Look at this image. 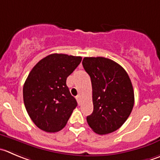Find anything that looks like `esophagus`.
I'll return each mask as SVG.
<instances>
[{
	"instance_id": "1",
	"label": "esophagus",
	"mask_w": 160,
	"mask_h": 160,
	"mask_svg": "<svg viewBox=\"0 0 160 160\" xmlns=\"http://www.w3.org/2000/svg\"><path fill=\"white\" fill-rule=\"evenodd\" d=\"M77 102H78V104H79V105H80V101H81L80 95H77Z\"/></svg>"
}]
</instances>
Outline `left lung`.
Returning <instances> with one entry per match:
<instances>
[{"instance_id": "left-lung-1", "label": "left lung", "mask_w": 160, "mask_h": 160, "mask_svg": "<svg viewBox=\"0 0 160 160\" xmlns=\"http://www.w3.org/2000/svg\"><path fill=\"white\" fill-rule=\"evenodd\" d=\"M92 85L94 110L87 117L90 128L98 134L119 129L129 117L134 93L129 76L116 62L104 57H85L82 62Z\"/></svg>"}]
</instances>
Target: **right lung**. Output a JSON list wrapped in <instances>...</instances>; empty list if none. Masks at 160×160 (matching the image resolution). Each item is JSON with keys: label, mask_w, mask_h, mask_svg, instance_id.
<instances>
[{"label": "right lung", "mask_w": 160, "mask_h": 160, "mask_svg": "<svg viewBox=\"0 0 160 160\" xmlns=\"http://www.w3.org/2000/svg\"><path fill=\"white\" fill-rule=\"evenodd\" d=\"M80 56L52 54L36 64L23 86V101L36 126L48 133L59 131L77 106L66 79L81 62Z\"/></svg>", "instance_id": "obj_1"}]
</instances>
